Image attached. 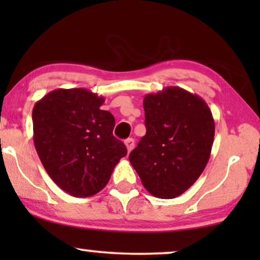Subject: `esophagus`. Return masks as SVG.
Segmentation results:
<instances>
[{
	"label": "esophagus",
	"instance_id": "esophagus-1",
	"mask_svg": "<svg viewBox=\"0 0 260 260\" xmlns=\"http://www.w3.org/2000/svg\"><path fill=\"white\" fill-rule=\"evenodd\" d=\"M124 144H125L127 151L130 152V151L134 149V147H135V141H134V138H127V140L124 141Z\"/></svg>",
	"mask_w": 260,
	"mask_h": 260
}]
</instances>
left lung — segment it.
I'll return each mask as SVG.
<instances>
[{
	"label": "left lung",
	"mask_w": 260,
	"mask_h": 260,
	"mask_svg": "<svg viewBox=\"0 0 260 260\" xmlns=\"http://www.w3.org/2000/svg\"><path fill=\"white\" fill-rule=\"evenodd\" d=\"M147 134L130 152L142 184L156 198L174 199L195 183L214 141L212 112L198 94L169 86L143 99Z\"/></svg>",
	"instance_id": "1"
}]
</instances>
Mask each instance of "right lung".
Here are the masks:
<instances>
[{
  "mask_svg": "<svg viewBox=\"0 0 260 260\" xmlns=\"http://www.w3.org/2000/svg\"><path fill=\"white\" fill-rule=\"evenodd\" d=\"M105 98L86 88H56L35 103L33 140L49 177L76 198L97 194L126 155L113 137L115 118Z\"/></svg>",
  "mask_w": 260,
  "mask_h": 260,
  "instance_id": "add662e5",
  "label": "right lung"
}]
</instances>
